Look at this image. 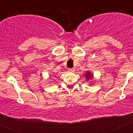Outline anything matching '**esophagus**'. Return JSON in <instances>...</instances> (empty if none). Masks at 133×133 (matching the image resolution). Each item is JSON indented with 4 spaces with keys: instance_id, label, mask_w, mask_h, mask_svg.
Masks as SVG:
<instances>
[{
    "instance_id": "obj_1",
    "label": "esophagus",
    "mask_w": 133,
    "mask_h": 133,
    "mask_svg": "<svg viewBox=\"0 0 133 133\" xmlns=\"http://www.w3.org/2000/svg\"><path fill=\"white\" fill-rule=\"evenodd\" d=\"M69 72H73L75 71V69H72V68H70V69H69Z\"/></svg>"
}]
</instances>
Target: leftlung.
<instances>
[{"mask_svg": "<svg viewBox=\"0 0 133 133\" xmlns=\"http://www.w3.org/2000/svg\"><path fill=\"white\" fill-rule=\"evenodd\" d=\"M86 77L87 79H90V78H92V74H90L89 72H87V73L86 74Z\"/></svg>", "mask_w": 133, "mask_h": 133, "instance_id": "8db88e82", "label": "left lung"}]
</instances>
